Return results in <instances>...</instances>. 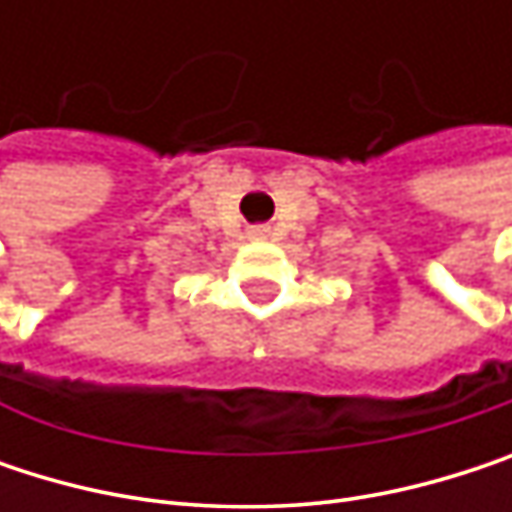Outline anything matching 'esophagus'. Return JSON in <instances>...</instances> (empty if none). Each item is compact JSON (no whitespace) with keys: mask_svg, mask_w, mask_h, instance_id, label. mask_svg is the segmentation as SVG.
<instances>
[{"mask_svg":"<svg viewBox=\"0 0 512 512\" xmlns=\"http://www.w3.org/2000/svg\"><path fill=\"white\" fill-rule=\"evenodd\" d=\"M252 237H255V240H266V237H269V225H257V228H252Z\"/></svg>","mask_w":512,"mask_h":512,"instance_id":"34e87169","label":"esophagus"}]
</instances>
